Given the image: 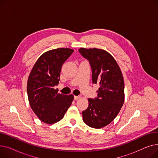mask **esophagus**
<instances>
[{
  "label": "esophagus",
  "mask_w": 158,
  "mask_h": 158,
  "mask_svg": "<svg viewBox=\"0 0 158 158\" xmlns=\"http://www.w3.org/2000/svg\"><path fill=\"white\" fill-rule=\"evenodd\" d=\"M80 98V96H74V100H77Z\"/></svg>",
  "instance_id": "34e87169"
}]
</instances>
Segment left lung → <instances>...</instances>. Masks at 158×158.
Here are the masks:
<instances>
[{
    "mask_svg": "<svg viewBox=\"0 0 158 158\" xmlns=\"http://www.w3.org/2000/svg\"><path fill=\"white\" fill-rule=\"evenodd\" d=\"M79 51L90 63L92 82L99 85L97 97L88 98V108L82 112V120L91 127L102 128L115 118L123 104L122 73L114 57L104 50L81 48Z\"/></svg>",
    "mask_w": 158,
    "mask_h": 158,
    "instance_id": "1",
    "label": "left lung"
}]
</instances>
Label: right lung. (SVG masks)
I'll list each match as a JSON object with an SVG mask.
<instances>
[{"label": "right lung", "mask_w": 158, "mask_h": 158, "mask_svg": "<svg viewBox=\"0 0 158 158\" xmlns=\"http://www.w3.org/2000/svg\"><path fill=\"white\" fill-rule=\"evenodd\" d=\"M73 50L59 48L41 55L29 76L27 92L31 109L39 119L47 124L61 120L70 106L73 95L58 93L61 66Z\"/></svg>", "instance_id": "obj_1"}]
</instances>
